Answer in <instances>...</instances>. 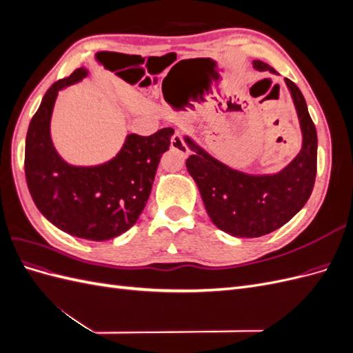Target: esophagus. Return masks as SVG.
Wrapping results in <instances>:
<instances>
[{"label": "esophagus", "mask_w": 353, "mask_h": 353, "mask_svg": "<svg viewBox=\"0 0 353 353\" xmlns=\"http://www.w3.org/2000/svg\"><path fill=\"white\" fill-rule=\"evenodd\" d=\"M170 147H172L174 150H176V152H179V153L188 154V147H187V144H185V141H184L183 134L178 132V131L172 135V138H170Z\"/></svg>", "instance_id": "obj_1"}]
</instances>
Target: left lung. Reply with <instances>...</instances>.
Instances as JSON below:
<instances>
[{
  "label": "left lung",
  "instance_id": "1",
  "mask_svg": "<svg viewBox=\"0 0 353 353\" xmlns=\"http://www.w3.org/2000/svg\"><path fill=\"white\" fill-rule=\"evenodd\" d=\"M258 70L276 73L270 65L256 60ZM292 92L303 134L302 150L293 162L275 175H249L231 169L185 138L196 153L187 159V169L200 190L209 218L234 237H261L283 227L301 210L316 176L318 138L303 94L285 78Z\"/></svg>",
  "mask_w": 353,
  "mask_h": 353
}]
</instances>
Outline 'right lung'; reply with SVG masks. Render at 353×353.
Masks as SVG:
<instances>
[{
  "instance_id": "obj_1",
  "label": "right lung",
  "mask_w": 353,
  "mask_h": 353,
  "mask_svg": "<svg viewBox=\"0 0 353 353\" xmlns=\"http://www.w3.org/2000/svg\"><path fill=\"white\" fill-rule=\"evenodd\" d=\"M87 73L79 68L46 92L29 123L25 175L37 208L51 223L70 236L103 241L121 236L140 218L174 130L163 128L148 137L130 134L119 154L104 165H68L51 143V112L59 90Z\"/></svg>"
}]
</instances>
